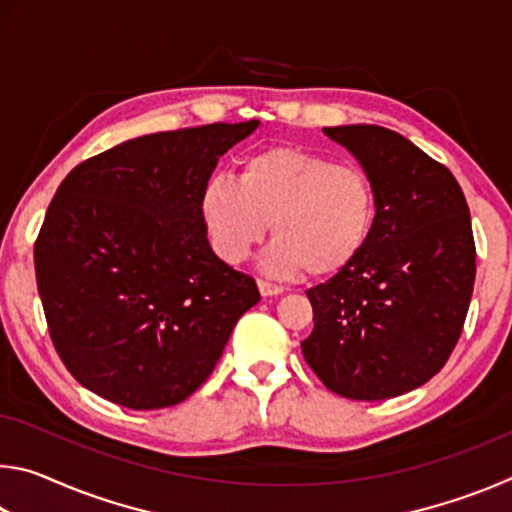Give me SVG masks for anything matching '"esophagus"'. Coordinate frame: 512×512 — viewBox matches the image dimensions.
I'll return each mask as SVG.
<instances>
[{"label":"esophagus","mask_w":512,"mask_h":512,"mask_svg":"<svg viewBox=\"0 0 512 512\" xmlns=\"http://www.w3.org/2000/svg\"><path fill=\"white\" fill-rule=\"evenodd\" d=\"M257 287H259V293H262L264 298L280 296V293H284L282 284H275V282H268V280H257Z\"/></svg>","instance_id":"1"}]
</instances>
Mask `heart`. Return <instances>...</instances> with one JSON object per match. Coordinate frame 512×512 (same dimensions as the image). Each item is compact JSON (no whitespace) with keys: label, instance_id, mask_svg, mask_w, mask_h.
<instances>
[{"label":"heart","instance_id":"obj_1","mask_svg":"<svg viewBox=\"0 0 512 512\" xmlns=\"http://www.w3.org/2000/svg\"><path fill=\"white\" fill-rule=\"evenodd\" d=\"M198 212L223 262L244 264L271 225L268 273L327 277L350 266L368 244L377 201L368 173L354 164H334L298 146H273L248 155L239 180L212 173Z\"/></svg>","mask_w":512,"mask_h":512}]
</instances>
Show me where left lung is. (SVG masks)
Wrapping results in <instances>:
<instances>
[{"label": "left lung", "instance_id": "8db88e82", "mask_svg": "<svg viewBox=\"0 0 512 512\" xmlns=\"http://www.w3.org/2000/svg\"><path fill=\"white\" fill-rule=\"evenodd\" d=\"M323 133L361 162L377 212L359 257L307 291L302 354L332 393L388 400L427 384L461 339L476 275L470 207L452 171L400 133Z\"/></svg>", "mask_w": 512, "mask_h": 512}]
</instances>
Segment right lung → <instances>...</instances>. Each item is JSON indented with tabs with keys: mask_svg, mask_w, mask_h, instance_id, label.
Listing matches in <instances>:
<instances>
[{
	"mask_svg": "<svg viewBox=\"0 0 512 512\" xmlns=\"http://www.w3.org/2000/svg\"><path fill=\"white\" fill-rule=\"evenodd\" d=\"M257 126L137 137L60 183L33 250L38 293L60 361L103 400H187L257 305L255 280L214 255L198 212L216 162Z\"/></svg>",
	"mask_w": 512,
	"mask_h": 512,
	"instance_id": "1",
	"label": "right lung"
}]
</instances>
